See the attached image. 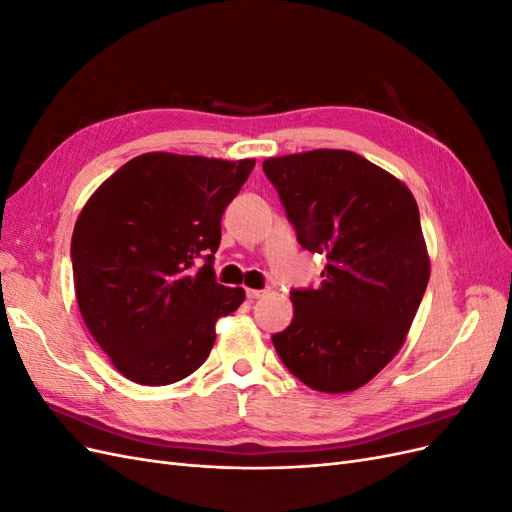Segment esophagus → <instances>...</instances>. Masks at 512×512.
<instances>
[{"label": "esophagus", "instance_id": "obj_1", "mask_svg": "<svg viewBox=\"0 0 512 512\" xmlns=\"http://www.w3.org/2000/svg\"><path fill=\"white\" fill-rule=\"evenodd\" d=\"M245 294H247V299H250V301H256V299H260V297H265V294H267V290H258V288H247V290H245Z\"/></svg>", "mask_w": 512, "mask_h": 512}]
</instances>
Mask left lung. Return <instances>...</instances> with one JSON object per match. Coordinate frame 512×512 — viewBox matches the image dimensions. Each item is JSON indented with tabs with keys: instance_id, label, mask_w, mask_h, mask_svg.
<instances>
[{
	"instance_id": "left-lung-1",
	"label": "left lung",
	"mask_w": 512,
	"mask_h": 512,
	"mask_svg": "<svg viewBox=\"0 0 512 512\" xmlns=\"http://www.w3.org/2000/svg\"><path fill=\"white\" fill-rule=\"evenodd\" d=\"M299 243L327 256L318 290H294L290 327L273 335L309 389L350 393L393 361L425 294L431 262L404 181L346 149L269 158Z\"/></svg>"
}]
</instances>
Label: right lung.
<instances>
[{
	"label": "right lung",
	"mask_w": 512,
	"mask_h": 512,
	"mask_svg": "<svg viewBox=\"0 0 512 512\" xmlns=\"http://www.w3.org/2000/svg\"><path fill=\"white\" fill-rule=\"evenodd\" d=\"M256 160L151 151L89 196L72 232L76 303L121 376L164 386L207 361L215 322L245 301L215 282L222 213ZM208 256L198 272L193 260Z\"/></svg>",
	"instance_id": "obj_1"
}]
</instances>
